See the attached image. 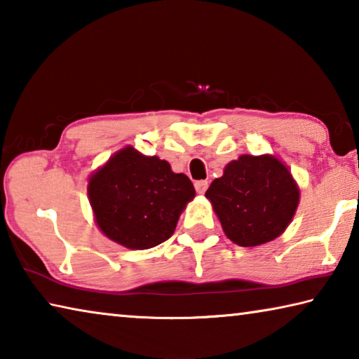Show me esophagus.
<instances>
[{
    "label": "esophagus",
    "mask_w": 359,
    "mask_h": 359,
    "mask_svg": "<svg viewBox=\"0 0 359 359\" xmlns=\"http://www.w3.org/2000/svg\"><path fill=\"white\" fill-rule=\"evenodd\" d=\"M208 187H209L208 180H198L196 184H194V188H196V191H198L199 194H204L205 190H208Z\"/></svg>",
    "instance_id": "esophagus-1"
}]
</instances>
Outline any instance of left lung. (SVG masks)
I'll list each match as a JSON object with an SVG mask.
<instances>
[{"label":"left lung","instance_id":"left-lung-1","mask_svg":"<svg viewBox=\"0 0 359 359\" xmlns=\"http://www.w3.org/2000/svg\"><path fill=\"white\" fill-rule=\"evenodd\" d=\"M229 241L257 247L277 239L293 220L301 191L274 155H241L205 191Z\"/></svg>","mask_w":359,"mask_h":359}]
</instances>
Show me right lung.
<instances>
[{
	"mask_svg": "<svg viewBox=\"0 0 359 359\" xmlns=\"http://www.w3.org/2000/svg\"><path fill=\"white\" fill-rule=\"evenodd\" d=\"M87 191L96 226L130 250H145L171 238L196 194L185 174H175L166 160L142 155L131 145L92 172Z\"/></svg>",
	"mask_w": 359,
	"mask_h": 359,
	"instance_id": "add662e5",
	"label": "right lung"
}]
</instances>
